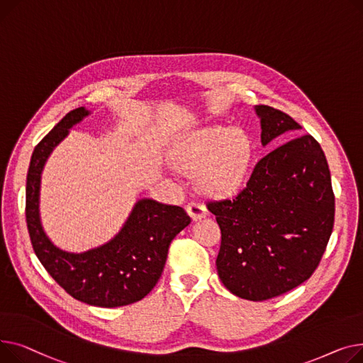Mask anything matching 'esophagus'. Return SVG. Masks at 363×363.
<instances>
[{"instance_id": "esophagus-1", "label": "esophagus", "mask_w": 363, "mask_h": 363, "mask_svg": "<svg viewBox=\"0 0 363 363\" xmlns=\"http://www.w3.org/2000/svg\"><path fill=\"white\" fill-rule=\"evenodd\" d=\"M186 211L189 212V216L191 217V220H195V221L206 217V214H208L206 206L202 202H196V201L187 203Z\"/></svg>"}]
</instances>
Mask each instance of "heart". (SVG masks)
<instances>
[{
	"label": "heart",
	"instance_id": "1",
	"mask_svg": "<svg viewBox=\"0 0 363 363\" xmlns=\"http://www.w3.org/2000/svg\"><path fill=\"white\" fill-rule=\"evenodd\" d=\"M253 155L250 136L228 125L189 132L174 149L176 162L198 169L199 184L214 195H230L245 180Z\"/></svg>",
	"mask_w": 363,
	"mask_h": 363
}]
</instances>
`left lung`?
Segmentation results:
<instances>
[{
  "instance_id": "8db88e82",
  "label": "left lung",
  "mask_w": 363,
  "mask_h": 363,
  "mask_svg": "<svg viewBox=\"0 0 363 363\" xmlns=\"http://www.w3.org/2000/svg\"><path fill=\"white\" fill-rule=\"evenodd\" d=\"M261 142L302 127L286 113L257 105ZM221 228L220 280L246 301H267L316 269L334 225V194L327 158L311 135L279 146L255 165L239 194L208 202Z\"/></svg>"
}]
</instances>
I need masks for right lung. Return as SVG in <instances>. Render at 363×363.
Listing matches in <instances>:
<instances>
[{
    "label": "right lung",
    "mask_w": 363,
    "mask_h": 363,
    "mask_svg": "<svg viewBox=\"0 0 363 363\" xmlns=\"http://www.w3.org/2000/svg\"><path fill=\"white\" fill-rule=\"evenodd\" d=\"M89 114L84 106L70 111L35 147L26 179V223L38 259L64 290L83 303L117 308L143 299L154 289L169 243L190 217L180 206L143 198L116 236L98 247L74 253L51 242L39 216L42 169L72 127Z\"/></svg>",
    "instance_id": "1"
}]
</instances>
